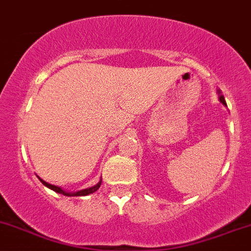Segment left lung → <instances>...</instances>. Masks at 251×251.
Listing matches in <instances>:
<instances>
[{
    "instance_id": "1",
    "label": "left lung",
    "mask_w": 251,
    "mask_h": 251,
    "mask_svg": "<svg viewBox=\"0 0 251 251\" xmlns=\"http://www.w3.org/2000/svg\"><path fill=\"white\" fill-rule=\"evenodd\" d=\"M219 100L222 101V103L226 104V102H225V99H224V96H223V95H220V96H219Z\"/></svg>"
}]
</instances>
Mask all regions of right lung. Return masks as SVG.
Wrapping results in <instances>:
<instances>
[{
	"mask_svg": "<svg viewBox=\"0 0 251 251\" xmlns=\"http://www.w3.org/2000/svg\"><path fill=\"white\" fill-rule=\"evenodd\" d=\"M39 180L41 181V182H43V184H45L46 187H49L50 189H52V191H54L57 193H60V194H63V195H67V197H84V195L92 194V193L96 192L99 188H100V184H101V181H100V182H99L98 184H95L94 187H90V188H87V189H82V191L76 192V193H69V192L63 191V189L59 188V187L53 186V184H50L48 182H45V181L41 180V178H39Z\"/></svg>",
	"mask_w": 251,
	"mask_h": 251,
	"instance_id": "right-lung-1",
	"label": "right lung"
}]
</instances>
